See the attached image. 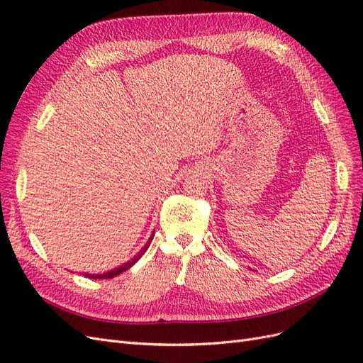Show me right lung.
Returning a JSON list of instances; mask_svg holds the SVG:
<instances>
[{"instance_id":"1","label":"right lung","mask_w":363,"mask_h":363,"mask_svg":"<svg viewBox=\"0 0 363 363\" xmlns=\"http://www.w3.org/2000/svg\"><path fill=\"white\" fill-rule=\"evenodd\" d=\"M152 236H155V233H152V235L148 238L147 244L140 248V251L138 252V255H136L133 259H130L128 262L123 263V265H119V267H116V268H113V269H111V271H107V272H103V274H87V272H84V276H86V277H91V279H100V280H103V279H113V277L119 276V274H123L124 271H127V269H130L131 267H133L135 263L142 257V255H144V252L148 250V247H150V244H151V240H152Z\"/></svg>"}]
</instances>
